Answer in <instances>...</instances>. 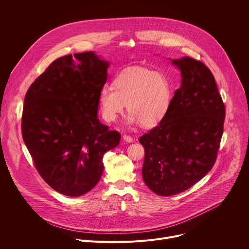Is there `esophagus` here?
Returning <instances> with one entry per match:
<instances>
[{
  "mask_svg": "<svg viewBox=\"0 0 249 249\" xmlns=\"http://www.w3.org/2000/svg\"><path fill=\"white\" fill-rule=\"evenodd\" d=\"M123 140L125 141V142H127V143H132L133 142V138L131 137V136H128V135H123Z\"/></svg>",
  "mask_w": 249,
  "mask_h": 249,
  "instance_id": "1",
  "label": "esophagus"
}]
</instances>
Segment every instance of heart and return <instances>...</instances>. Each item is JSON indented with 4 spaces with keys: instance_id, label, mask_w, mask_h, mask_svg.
Segmentation results:
<instances>
[{
    "instance_id": "1",
    "label": "heart",
    "mask_w": 249,
    "mask_h": 249,
    "mask_svg": "<svg viewBox=\"0 0 249 249\" xmlns=\"http://www.w3.org/2000/svg\"><path fill=\"white\" fill-rule=\"evenodd\" d=\"M113 86L114 89L103 87L98 94L105 121L114 122L127 104L128 124L140 122L151 127L160 122L169 109L173 88L162 72L142 67L129 68L116 76Z\"/></svg>"
}]
</instances>
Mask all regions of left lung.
<instances>
[{
	"mask_svg": "<svg viewBox=\"0 0 249 249\" xmlns=\"http://www.w3.org/2000/svg\"><path fill=\"white\" fill-rule=\"evenodd\" d=\"M169 60L180 71V88L163 119L139 139L145 149L144 182L160 196L187 190L212 169L226 113L215 78L202 62Z\"/></svg>",
	"mask_w": 249,
	"mask_h": 249,
	"instance_id": "obj_1",
	"label": "left lung"
}]
</instances>
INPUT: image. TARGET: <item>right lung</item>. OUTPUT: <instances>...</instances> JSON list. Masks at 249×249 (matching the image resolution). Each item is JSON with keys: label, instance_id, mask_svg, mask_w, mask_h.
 Returning a JSON list of instances; mask_svg holds the SVG:
<instances>
[{"label": "right lung", "instance_id": "obj_1", "mask_svg": "<svg viewBox=\"0 0 249 249\" xmlns=\"http://www.w3.org/2000/svg\"><path fill=\"white\" fill-rule=\"evenodd\" d=\"M109 62L93 51L55 60L29 87L21 120L35 167L55 191L82 196L99 181L104 154L120 134L100 123L98 94Z\"/></svg>", "mask_w": 249, "mask_h": 249}]
</instances>
